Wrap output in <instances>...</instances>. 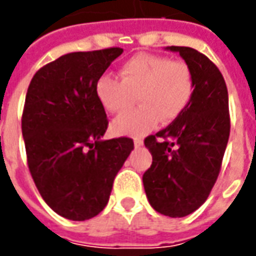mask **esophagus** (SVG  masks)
<instances>
[{
    "label": "esophagus",
    "instance_id": "obj_1",
    "mask_svg": "<svg viewBox=\"0 0 256 256\" xmlns=\"http://www.w3.org/2000/svg\"><path fill=\"white\" fill-rule=\"evenodd\" d=\"M142 144H144V142H142V140L141 138H134V145H136V146H141Z\"/></svg>",
    "mask_w": 256,
    "mask_h": 256
}]
</instances>
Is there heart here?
Wrapping results in <instances>:
<instances>
[{"mask_svg":"<svg viewBox=\"0 0 256 256\" xmlns=\"http://www.w3.org/2000/svg\"><path fill=\"white\" fill-rule=\"evenodd\" d=\"M120 79L101 75L96 96L110 114H122L140 101L137 110L118 116L112 128L118 134L142 136L162 123L181 116L194 92L192 68L182 60L162 54L138 53L119 70Z\"/></svg>","mask_w":256,"mask_h":256,"instance_id":"obj_1","label":"heart"}]
</instances>
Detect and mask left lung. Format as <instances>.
Masks as SVG:
<instances>
[{"instance_id":"8db88e82","label":"left lung","mask_w":256,"mask_h":256,"mask_svg":"<svg viewBox=\"0 0 256 256\" xmlns=\"http://www.w3.org/2000/svg\"><path fill=\"white\" fill-rule=\"evenodd\" d=\"M192 68L194 92L186 110L166 128L144 140L152 164L144 172L150 206L163 215L181 218L207 200L220 176L230 115L225 79L196 49L168 46Z\"/></svg>"}]
</instances>
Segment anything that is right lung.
Masks as SVG:
<instances>
[{
	"mask_svg": "<svg viewBox=\"0 0 256 256\" xmlns=\"http://www.w3.org/2000/svg\"><path fill=\"white\" fill-rule=\"evenodd\" d=\"M122 48L64 54L40 68L22 115L27 164L42 198L67 220H90L108 203L133 140H101L108 128L96 84Z\"/></svg>",
	"mask_w": 256,
	"mask_h": 256,
	"instance_id": "right-lung-1",
	"label": "right lung"
}]
</instances>
